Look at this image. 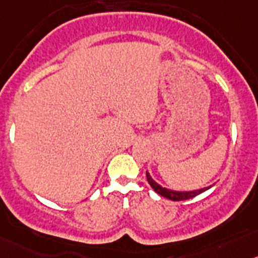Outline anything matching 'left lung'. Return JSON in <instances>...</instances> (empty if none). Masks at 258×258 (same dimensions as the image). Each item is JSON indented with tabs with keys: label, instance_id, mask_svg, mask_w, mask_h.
Here are the masks:
<instances>
[{
	"label": "left lung",
	"instance_id": "8db88e82",
	"mask_svg": "<svg viewBox=\"0 0 258 258\" xmlns=\"http://www.w3.org/2000/svg\"><path fill=\"white\" fill-rule=\"evenodd\" d=\"M146 178H148V182H149L150 186L154 189L155 192H158L159 196L164 197L167 199H171V201H185V199H190L194 198V197L199 196L201 192L206 191L210 187H204V189H199V190H194V191H173V190L166 189V187H162L161 185H158L148 172H146Z\"/></svg>",
	"mask_w": 258,
	"mask_h": 258
}]
</instances>
